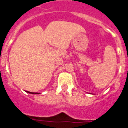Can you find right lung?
<instances>
[{
    "mask_svg": "<svg viewBox=\"0 0 128 128\" xmlns=\"http://www.w3.org/2000/svg\"><path fill=\"white\" fill-rule=\"evenodd\" d=\"M26 92L30 94H39V93H34V92H28V91H26Z\"/></svg>",
    "mask_w": 128,
    "mask_h": 128,
    "instance_id": "add662e5",
    "label": "right lung"
}]
</instances>
